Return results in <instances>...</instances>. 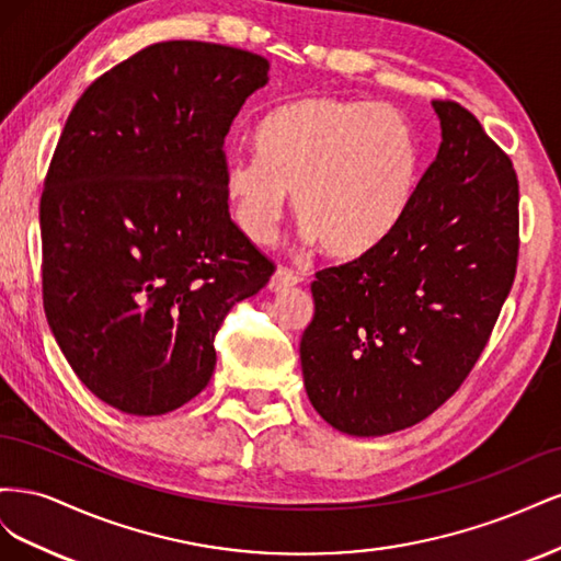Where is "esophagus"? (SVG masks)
I'll use <instances>...</instances> for the list:
<instances>
[{
	"label": "esophagus",
	"mask_w": 561,
	"mask_h": 561,
	"mask_svg": "<svg viewBox=\"0 0 561 561\" xmlns=\"http://www.w3.org/2000/svg\"><path fill=\"white\" fill-rule=\"evenodd\" d=\"M299 280H301V278L295 274L293 268L278 266V268H276V274L271 276V280H268V290L278 293V290H285V287H293V285H297Z\"/></svg>",
	"instance_id": "obj_1"
}]
</instances>
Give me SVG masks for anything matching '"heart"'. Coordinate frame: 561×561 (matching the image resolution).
<instances>
[{
    "mask_svg": "<svg viewBox=\"0 0 561 561\" xmlns=\"http://www.w3.org/2000/svg\"><path fill=\"white\" fill-rule=\"evenodd\" d=\"M260 154L231 151L225 194L252 241L274 239L287 194L309 239L334 260L381 245L410 210L421 180L414 128L393 107L311 95L271 112Z\"/></svg>",
    "mask_w": 561,
    "mask_h": 561,
    "instance_id": "obj_1",
    "label": "heart"
}]
</instances>
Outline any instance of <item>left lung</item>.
I'll list each match as a JSON object with an SVG mask.
<instances>
[{"label":"left lung","mask_w":561,"mask_h":561,"mask_svg":"<svg viewBox=\"0 0 561 561\" xmlns=\"http://www.w3.org/2000/svg\"><path fill=\"white\" fill-rule=\"evenodd\" d=\"M433 107L443 145L398 229L311 283L304 383L316 412L348 435L396 433L443 407L480 360L517 274L511 157L463 105Z\"/></svg>","instance_id":"1"}]
</instances>
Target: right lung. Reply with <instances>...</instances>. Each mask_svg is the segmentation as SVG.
Masks as SVG:
<instances>
[{"mask_svg":"<svg viewBox=\"0 0 561 561\" xmlns=\"http://www.w3.org/2000/svg\"><path fill=\"white\" fill-rule=\"evenodd\" d=\"M268 60L210 42H161L81 93L39 201L42 299L93 396L157 416L215 371V334L276 264L236 227L225 138Z\"/></svg>","mask_w":561,"mask_h":561,"instance_id":"1","label":"right lung"}]
</instances>
